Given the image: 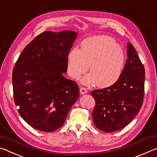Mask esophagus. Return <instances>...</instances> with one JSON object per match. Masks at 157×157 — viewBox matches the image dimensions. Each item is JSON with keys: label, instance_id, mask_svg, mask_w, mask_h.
Listing matches in <instances>:
<instances>
[{"label": "esophagus", "instance_id": "1", "mask_svg": "<svg viewBox=\"0 0 157 157\" xmlns=\"http://www.w3.org/2000/svg\"><path fill=\"white\" fill-rule=\"evenodd\" d=\"M79 92H80L81 94H85L87 93V89L86 88H84V87H82L79 89Z\"/></svg>", "mask_w": 157, "mask_h": 157}]
</instances>
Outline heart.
I'll use <instances>...</instances> for the list:
<instances>
[{"label":"heart","instance_id":"1","mask_svg":"<svg viewBox=\"0 0 157 157\" xmlns=\"http://www.w3.org/2000/svg\"><path fill=\"white\" fill-rule=\"evenodd\" d=\"M125 59L123 49L113 39L95 36L82 41L80 50L75 48L68 52V73L77 79L88 71L89 66L91 73L82 79V83H97L98 86L104 88L115 84L121 78Z\"/></svg>","mask_w":157,"mask_h":157}]
</instances>
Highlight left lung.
Masks as SVG:
<instances>
[{
  "label": "left lung",
  "mask_w": 157,
  "mask_h": 157,
  "mask_svg": "<svg viewBox=\"0 0 157 157\" xmlns=\"http://www.w3.org/2000/svg\"><path fill=\"white\" fill-rule=\"evenodd\" d=\"M127 59L121 78L107 88L94 90L92 116L95 127L114 132L129 124L139 112L144 98L145 68L132 44H127Z\"/></svg>",
  "instance_id": "left-lung-1"
}]
</instances>
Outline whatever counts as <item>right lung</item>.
I'll return each instance as SVG.
<instances>
[{"mask_svg": "<svg viewBox=\"0 0 157 157\" xmlns=\"http://www.w3.org/2000/svg\"><path fill=\"white\" fill-rule=\"evenodd\" d=\"M77 37L78 33L71 30L44 32L25 48L13 69V92L18 113L39 131L52 132L60 128L79 97L78 84L63 76Z\"/></svg>", "mask_w": 157, "mask_h": 157, "instance_id": "add662e5", "label": "right lung"}]
</instances>
